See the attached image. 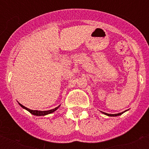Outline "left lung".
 Instances as JSON below:
<instances>
[{
  "label": "left lung",
  "mask_w": 149,
  "mask_h": 149,
  "mask_svg": "<svg viewBox=\"0 0 149 149\" xmlns=\"http://www.w3.org/2000/svg\"><path fill=\"white\" fill-rule=\"evenodd\" d=\"M102 113H104V114H106L107 116H111V117H115V116H119L120 114H122L124 112H121V113H115V114H110V113H104V112H102Z\"/></svg>",
  "instance_id": "1"
}]
</instances>
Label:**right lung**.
Instances as JSON below:
<instances>
[{"label":"right lung","instance_id":"add662e5","mask_svg":"<svg viewBox=\"0 0 149 149\" xmlns=\"http://www.w3.org/2000/svg\"><path fill=\"white\" fill-rule=\"evenodd\" d=\"M20 105H21V107H22L23 108L26 109L27 111H29L30 113H32V114H34V115H36V116H44V115H46V114H49V113H52V112H54L55 111H56L57 109L58 108V107H56V108L52 109V110H49V111H33V110H30V109L27 108V107H25L24 106H23L22 104H19Z\"/></svg>","mask_w":149,"mask_h":149}]
</instances>
